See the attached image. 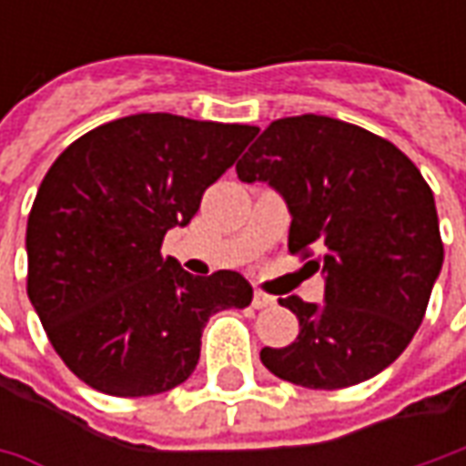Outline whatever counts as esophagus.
I'll use <instances>...</instances> for the list:
<instances>
[{"label": "esophagus", "instance_id": "esophagus-1", "mask_svg": "<svg viewBox=\"0 0 466 466\" xmlns=\"http://www.w3.org/2000/svg\"><path fill=\"white\" fill-rule=\"evenodd\" d=\"M251 303H254V309H269V306H275V298L267 296V293H261V290H257Z\"/></svg>", "mask_w": 466, "mask_h": 466}]
</instances>
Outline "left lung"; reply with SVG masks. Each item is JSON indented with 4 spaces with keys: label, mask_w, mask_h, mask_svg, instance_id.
Instances as JSON below:
<instances>
[{
    "label": "left lung",
    "mask_w": 466,
    "mask_h": 466,
    "mask_svg": "<svg viewBox=\"0 0 466 466\" xmlns=\"http://www.w3.org/2000/svg\"><path fill=\"white\" fill-rule=\"evenodd\" d=\"M241 181H267L293 215L288 248L324 272V303L298 296L288 348H264L278 379L345 389L391 366L415 331L443 264L433 191L384 137L329 116L272 121L238 160Z\"/></svg>",
    "instance_id": "1"
}]
</instances>
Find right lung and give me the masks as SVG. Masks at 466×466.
Instances as JSON below:
<instances>
[{
	"mask_svg": "<svg viewBox=\"0 0 466 466\" xmlns=\"http://www.w3.org/2000/svg\"><path fill=\"white\" fill-rule=\"evenodd\" d=\"M257 132L135 114L54 160L27 215V298L80 381L111 397L168 391L199 363L207 319L251 303L238 272L194 278L160 246Z\"/></svg>",
	"mask_w": 466,
	"mask_h": 466,
	"instance_id": "add662e5",
	"label": "right lung"
}]
</instances>
